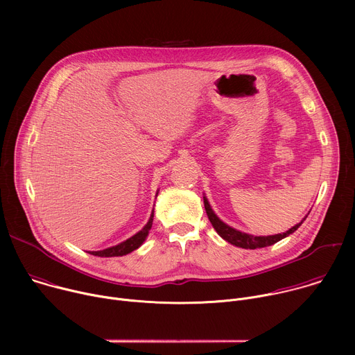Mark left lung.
Masks as SVG:
<instances>
[{
    "instance_id": "left-lung-1",
    "label": "left lung",
    "mask_w": 355,
    "mask_h": 355,
    "mask_svg": "<svg viewBox=\"0 0 355 355\" xmlns=\"http://www.w3.org/2000/svg\"><path fill=\"white\" fill-rule=\"evenodd\" d=\"M204 205H205V211H207V215L214 226V229L218 232V234L225 239L226 241H229L230 244L236 245V247H241V248H250V250H254V248H261V247H268V245H272L275 244L277 241L285 239L286 236L292 234L302 223L303 220L306 219V216L303 218L302 222H299L297 225H295L293 227H291L289 230H286L285 233H279V234H274V236H251V234H247V233H243V232H239L233 227H230L229 225L223 223L216 215L215 212L212 211L209 202L207 199V196H204Z\"/></svg>"
}]
</instances>
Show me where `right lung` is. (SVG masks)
Listing matches in <instances>:
<instances>
[{
	"instance_id": "1",
	"label": "right lung",
	"mask_w": 355,
	"mask_h": 355,
	"mask_svg": "<svg viewBox=\"0 0 355 355\" xmlns=\"http://www.w3.org/2000/svg\"><path fill=\"white\" fill-rule=\"evenodd\" d=\"M153 216H155V214L151 212L150 219L146 223V226L140 232H137L135 236L129 237L128 240H125V241H122V243H119V244H116L114 247H108L105 250L89 251V254L98 256V257H121V256L129 254V252H132L133 250L139 248L143 244V241L146 240V237L148 234V230L151 229V225H153Z\"/></svg>"
}]
</instances>
